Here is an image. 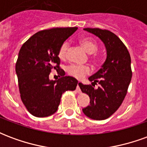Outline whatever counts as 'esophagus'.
Masks as SVG:
<instances>
[{
	"label": "esophagus",
	"instance_id": "obj_1",
	"mask_svg": "<svg viewBox=\"0 0 147 147\" xmlns=\"http://www.w3.org/2000/svg\"><path fill=\"white\" fill-rule=\"evenodd\" d=\"M80 84L81 83H80V82H78V83H77V86H76V90H77V92L78 93H81V90H80Z\"/></svg>",
	"mask_w": 147,
	"mask_h": 147
}]
</instances>
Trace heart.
<instances>
[{
    "mask_svg": "<svg viewBox=\"0 0 147 147\" xmlns=\"http://www.w3.org/2000/svg\"><path fill=\"white\" fill-rule=\"evenodd\" d=\"M80 45L84 49V50L90 54L94 53L98 50V45L94 40L90 38H81L80 40ZM67 49H68V43L64 42L62 43L58 51V57L60 59L64 60L66 57ZM67 72L71 76L76 79H82L86 75L90 72V69L86 65H80V64H70L66 68Z\"/></svg>",
    "mask_w": 147,
    "mask_h": 147,
    "instance_id": "b5f03b06",
    "label": "heart"
}]
</instances>
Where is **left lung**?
<instances>
[{"instance_id": "1", "label": "left lung", "mask_w": 147, "mask_h": 147, "mask_svg": "<svg viewBox=\"0 0 147 147\" xmlns=\"http://www.w3.org/2000/svg\"><path fill=\"white\" fill-rule=\"evenodd\" d=\"M102 40L106 49V60L95 74L89 77L92 85L80 84L82 92L90 97V105L83 113L93 120H105L119 109L125 98L132 76L131 57L118 37L108 30L84 28ZM98 83L99 88L93 86Z\"/></svg>"}]
</instances>
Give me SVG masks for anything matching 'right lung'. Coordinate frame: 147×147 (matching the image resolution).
Wrapping results in <instances>:
<instances>
[{
    "instance_id": "1",
    "label": "right lung",
    "mask_w": 147,
    "mask_h": 147,
    "mask_svg": "<svg viewBox=\"0 0 147 147\" xmlns=\"http://www.w3.org/2000/svg\"><path fill=\"white\" fill-rule=\"evenodd\" d=\"M77 29L76 27H56L38 31L19 52L16 72L20 98L28 112L34 117H49L56 113L63 93L76 88V79L65 76L64 71L60 68L58 51L62 43ZM53 68L61 76L58 80L48 78Z\"/></svg>"
}]
</instances>
